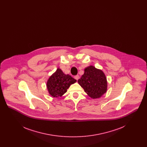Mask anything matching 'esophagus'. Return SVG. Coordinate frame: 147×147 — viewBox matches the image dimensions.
I'll return each instance as SVG.
<instances>
[{
	"label": "esophagus",
	"instance_id": "obj_1",
	"mask_svg": "<svg viewBox=\"0 0 147 147\" xmlns=\"http://www.w3.org/2000/svg\"><path fill=\"white\" fill-rule=\"evenodd\" d=\"M74 78L77 80H78L79 79V76H78V75H77V76H74Z\"/></svg>",
	"mask_w": 147,
	"mask_h": 147
}]
</instances>
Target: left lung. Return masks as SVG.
<instances>
[{"mask_svg": "<svg viewBox=\"0 0 147 147\" xmlns=\"http://www.w3.org/2000/svg\"><path fill=\"white\" fill-rule=\"evenodd\" d=\"M78 82L92 98H100L107 91V83L105 74L92 65L84 69V74Z\"/></svg>", "mask_w": 147, "mask_h": 147, "instance_id": "8db88e82", "label": "left lung"}]
</instances>
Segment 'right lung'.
Wrapping results in <instances>:
<instances>
[{
    "instance_id": "add662e5",
    "label": "right lung",
    "mask_w": 147,
    "mask_h": 147,
    "mask_svg": "<svg viewBox=\"0 0 147 147\" xmlns=\"http://www.w3.org/2000/svg\"><path fill=\"white\" fill-rule=\"evenodd\" d=\"M76 82L77 80L70 75L64 74L62 70L58 68L56 72L49 77L47 83V88L52 96L61 97L67 92L70 85Z\"/></svg>"
}]
</instances>
